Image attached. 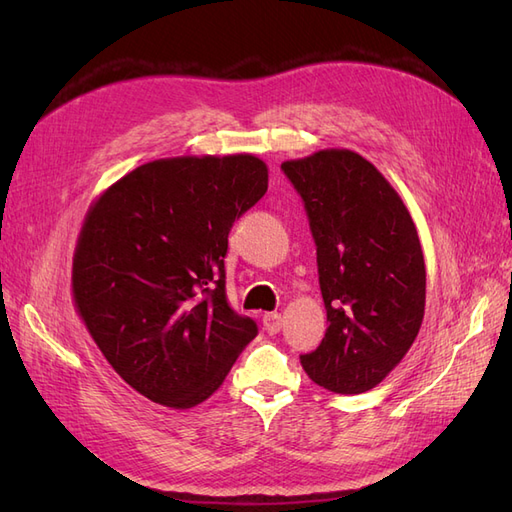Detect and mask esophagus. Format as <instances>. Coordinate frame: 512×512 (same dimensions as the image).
Returning a JSON list of instances; mask_svg holds the SVG:
<instances>
[{"label":"esophagus","mask_w":512,"mask_h":512,"mask_svg":"<svg viewBox=\"0 0 512 512\" xmlns=\"http://www.w3.org/2000/svg\"><path fill=\"white\" fill-rule=\"evenodd\" d=\"M262 324H265V331L269 335H275V333H280V329H282V316L277 312L265 314V316H262Z\"/></svg>","instance_id":"34e87169"}]
</instances>
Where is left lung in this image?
<instances>
[{"label": "left lung", "instance_id": "8db88e82", "mask_svg": "<svg viewBox=\"0 0 512 512\" xmlns=\"http://www.w3.org/2000/svg\"><path fill=\"white\" fill-rule=\"evenodd\" d=\"M316 243L329 329L301 354L322 389H374L404 359L425 316V260L404 200L378 168L348 149L282 164Z\"/></svg>", "mask_w": 512, "mask_h": 512}]
</instances>
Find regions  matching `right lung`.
I'll return each instance as SVG.
<instances>
[{
	"mask_svg": "<svg viewBox=\"0 0 512 512\" xmlns=\"http://www.w3.org/2000/svg\"><path fill=\"white\" fill-rule=\"evenodd\" d=\"M267 183L250 153L168 158L121 177L87 213L76 309L111 367L156 404L205 401L258 335L226 299L224 258L232 224Z\"/></svg>",
	"mask_w": 512,
	"mask_h": 512,
	"instance_id": "obj_1",
	"label": "right lung"
}]
</instances>
